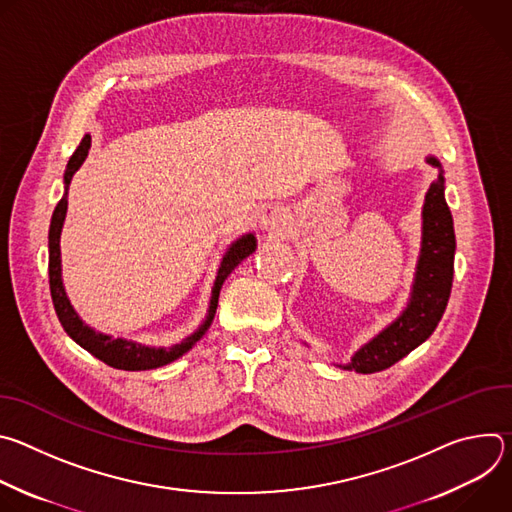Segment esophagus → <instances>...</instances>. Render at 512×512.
<instances>
[{
  "mask_svg": "<svg viewBox=\"0 0 512 512\" xmlns=\"http://www.w3.org/2000/svg\"><path fill=\"white\" fill-rule=\"evenodd\" d=\"M283 223V214L277 210V208H269L265 210V214L261 216V225L267 229V231H277Z\"/></svg>",
  "mask_w": 512,
  "mask_h": 512,
  "instance_id": "obj_1",
  "label": "esophagus"
}]
</instances>
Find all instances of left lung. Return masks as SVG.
Segmentation results:
<instances>
[{
    "instance_id": "obj_1",
    "label": "left lung",
    "mask_w": 512,
    "mask_h": 512,
    "mask_svg": "<svg viewBox=\"0 0 512 512\" xmlns=\"http://www.w3.org/2000/svg\"><path fill=\"white\" fill-rule=\"evenodd\" d=\"M427 162L440 168L435 158ZM454 251V221L444 198V176L440 174L429 186L423 204V243L411 302L397 322L369 344H364L344 369H354L364 375L385 371L431 336L450 300Z\"/></svg>"
}]
</instances>
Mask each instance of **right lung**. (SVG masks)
I'll list each match as a JSON object with an SVG mask.
<instances>
[{
	"label": "right lung",
	"mask_w": 512,
	"mask_h": 512,
	"mask_svg": "<svg viewBox=\"0 0 512 512\" xmlns=\"http://www.w3.org/2000/svg\"><path fill=\"white\" fill-rule=\"evenodd\" d=\"M91 148V135H85L83 141L79 143V148L75 150V154L70 156L66 170H64V196L60 198V202L56 204L54 212H52V221H50V231H48V277H50V296H52V304L56 310V316L64 328V332L75 340L77 344H81L85 350H89L93 356H97L99 360H103L105 364L113 369H121V371H148V369H158L164 367V364L176 360L178 356H182L184 352H188L200 338L202 334L208 330L214 314H216V306H218V294H221V287L225 283V279L231 275V271L255 251V237L253 235H245L241 237L237 243L231 245V249L227 251V255L223 257L221 269H218L216 275V283L212 289V300H210V310L208 316L204 320V324L192 334L188 336L184 342L172 346V348H152V346H141L137 342H127L121 338H111L105 334L95 332L93 328L85 326L83 320L77 316V312L72 310L64 287H62V277H60V231H62V223L66 216V206H68V188H70V180L75 176V172L81 168V164L85 162L87 154Z\"/></svg>",
	"instance_id": "right-lung-1"
}]
</instances>
